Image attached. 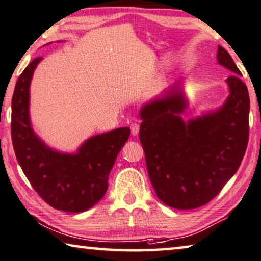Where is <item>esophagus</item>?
<instances>
[{"instance_id": "obj_1", "label": "esophagus", "mask_w": 261, "mask_h": 261, "mask_svg": "<svg viewBox=\"0 0 261 261\" xmlns=\"http://www.w3.org/2000/svg\"><path fill=\"white\" fill-rule=\"evenodd\" d=\"M130 127H131V135L132 136H137L139 134V124L132 123Z\"/></svg>"}]
</instances>
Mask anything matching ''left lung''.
<instances>
[{"mask_svg":"<svg viewBox=\"0 0 261 261\" xmlns=\"http://www.w3.org/2000/svg\"><path fill=\"white\" fill-rule=\"evenodd\" d=\"M218 64L233 73L225 81L228 96L223 106L194 118L181 115L189 107L184 82H174L144 103L139 139L158 199L173 208L207 204L234 176L248 142L250 97L226 50L218 45Z\"/></svg>","mask_w":261,"mask_h":261,"instance_id":"left-lung-1","label":"left lung"}]
</instances>
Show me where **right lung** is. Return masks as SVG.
Segmentation results:
<instances>
[{
	"instance_id": "1",
	"label": "right lung",
	"mask_w": 261,
	"mask_h": 261,
	"mask_svg": "<svg viewBox=\"0 0 261 261\" xmlns=\"http://www.w3.org/2000/svg\"><path fill=\"white\" fill-rule=\"evenodd\" d=\"M41 57L35 58L18 77L11 99V139L17 162L42 199L65 212H84L102 199L108 178L130 127L95 135L75 152L49 146L33 129L30 84Z\"/></svg>"
}]
</instances>
